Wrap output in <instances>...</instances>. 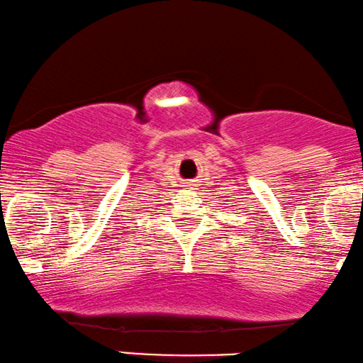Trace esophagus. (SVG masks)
Here are the masks:
<instances>
[{
    "label": "esophagus",
    "mask_w": 363,
    "mask_h": 363,
    "mask_svg": "<svg viewBox=\"0 0 363 363\" xmlns=\"http://www.w3.org/2000/svg\"><path fill=\"white\" fill-rule=\"evenodd\" d=\"M185 186H194V183H191V182H186V183H185Z\"/></svg>",
    "instance_id": "1"
}]
</instances>
